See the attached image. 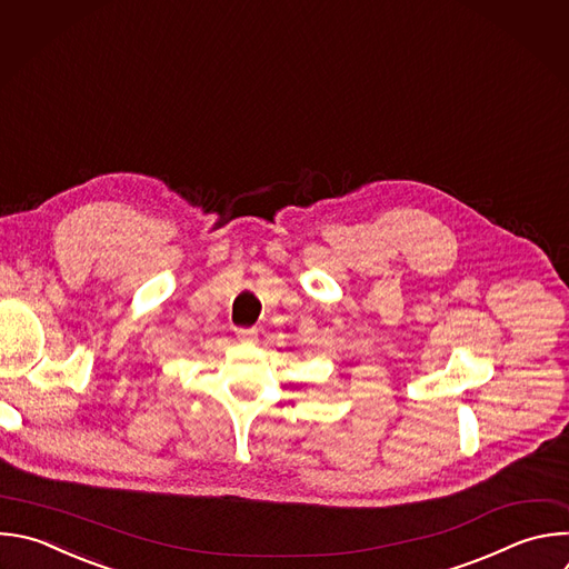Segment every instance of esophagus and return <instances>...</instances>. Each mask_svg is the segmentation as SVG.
Returning <instances> with one entry per match:
<instances>
[{
  "label": "esophagus",
  "mask_w": 569,
  "mask_h": 569,
  "mask_svg": "<svg viewBox=\"0 0 569 569\" xmlns=\"http://www.w3.org/2000/svg\"><path fill=\"white\" fill-rule=\"evenodd\" d=\"M237 337H239V341L252 343V341H257L259 330H257V328H237Z\"/></svg>",
  "instance_id": "34e87169"
}]
</instances>
